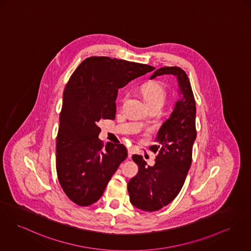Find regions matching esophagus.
Returning <instances> with one entry per match:
<instances>
[{"label": "esophagus", "mask_w": 251, "mask_h": 251, "mask_svg": "<svg viewBox=\"0 0 251 251\" xmlns=\"http://www.w3.org/2000/svg\"><path fill=\"white\" fill-rule=\"evenodd\" d=\"M134 153H135V148L134 147L128 148V155H129V157H131Z\"/></svg>", "instance_id": "obj_1"}]
</instances>
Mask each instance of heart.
Segmentation results:
<instances>
[{
    "label": "heart",
    "mask_w": 251,
    "mask_h": 251,
    "mask_svg": "<svg viewBox=\"0 0 251 251\" xmlns=\"http://www.w3.org/2000/svg\"><path fill=\"white\" fill-rule=\"evenodd\" d=\"M141 93L148 104L154 102L163 103L166 97L165 87L159 81H148L144 83L141 86Z\"/></svg>",
    "instance_id": "b5f03b06"
}]
</instances>
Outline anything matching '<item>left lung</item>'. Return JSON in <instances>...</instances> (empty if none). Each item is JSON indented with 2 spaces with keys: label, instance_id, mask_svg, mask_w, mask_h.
Listing matches in <instances>:
<instances>
[{
  "label": "left lung",
  "instance_id": "left-lung-1",
  "mask_svg": "<svg viewBox=\"0 0 251 251\" xmlns=\"http://www.w3.org/2000/svg\"><path fill=\"white\" fill-rule=\"evenodd\" d=\"M163 75H176L181 99L161 125L150 150L156 154L154 166H147L141 155L134 154L138 172L128 182L130 201L136 208L152 212L169 204L181 190L192 163L196 136V101L187 75L179 67L156 70L151 79Z\"/></svg>",
  "mask_w": 251,
  "mask_h": 251
}]
</instances>
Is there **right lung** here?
<instances>
[{
  "mask_svg": "<svg viewBox=\"0 0 251 251\" xmlns=\"http://www.w3.org/2000/svg\"><path fill=\"white\" fill-rule=\"evenodd\" d=\"M154 70L145 64L92 56L67 83L56 137V172L63 191L79 206L97 202L127 157L123 144L104 146L98 122L115 119L118 89Z\"/></svg>",
  "mask_w": 251,
  "mask_h": 251,
  "instance_id": "add662e5",
  "label": "right lung"
}]
</instances>
